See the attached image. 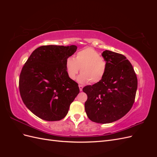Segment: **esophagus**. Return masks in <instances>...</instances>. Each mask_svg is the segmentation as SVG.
Here are the masks:
<instances>
[{
  "instance_id": "34e87169",
  "label": "esophagus",
  "mask_w": 157,
  "mask_h": 157,
  "mask_svg": "<svg viewBox=\"0 0 157 157\" xmlns=\"http://www.w3.org/2000/svg\"><path fill=\"white\" fill-rule=\"evenodd\" d=\"M78 87H79V89H80V91H82V89H83L82 85H79Z\"/></svg>"
}]
</instances>
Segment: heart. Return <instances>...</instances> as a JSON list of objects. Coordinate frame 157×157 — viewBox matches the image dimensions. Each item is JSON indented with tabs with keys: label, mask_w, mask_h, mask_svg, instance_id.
Listing matches in <instances>:
<instances>
[{
	"label": "heart",
	"mask_w": 157,
	"mask_h": 157,
	"mask_svg": "<svg viewBox=\"0 0 157 157\" xmlns=\"http://www.w3.org/2000/svg\"><path fill=\"white\" fill-rule=\"evenodd\" d=\"M80 68L82 73L78 77L80 83H98L105 77L107 63L98 52L92 48L78 52L75 58L69 57L65 61V69L71 80L77 77Z\"/></svg>",
	"instance_id": "1"
}]
</instances>
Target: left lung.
<instances>
[{
    "label": "left lung",
    "instance_id": "8db88e82",
    "mask_svg": "<svg viewBox=\"0 0 157 157\" xmlns=\"http://www.w3.org/2000/svg\"><path fill=\"white\" fill-rule=\"evenodd\" d=\"M107 63L100 82L83 88L88 96L84 107L90 120L107 124L129 111L134 103L137 79L132 64L124 56L110 50L103 52Z\"/></svg>",
    "mask_w": 157,
    "mask_h": 157
}]
</instances>
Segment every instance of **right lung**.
<instances>
[{"instance_id": "add662e5", "label": "right lung", "mask_w": 157, "mask_h": 157, "mask_svg": "<svg viewBox=\"0 0 157 157\" xmlns=\"http://www.w3.org/2000/svg\"><path fill=\"white\" fill-rule=\"evenodd\" d=\"M77 46L48 45L35 49L23 66L19 87L22 100L34 115L47 121L63 118L78 94V84L71 80L65 61Z\"/></svg>"}]
</instances>
